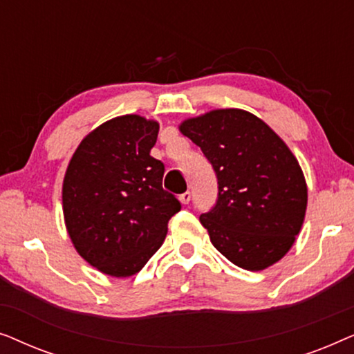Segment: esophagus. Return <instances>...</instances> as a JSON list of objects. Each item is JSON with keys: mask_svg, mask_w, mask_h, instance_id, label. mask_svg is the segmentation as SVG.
Listing matches in <instances>:
<instances>
[{"mask_svg": "<svg viewBox=\"0 0 354 354\" xmlns=\"http://www.w3.org/2000/svg\"><path fill=\"white\" fill-rule=\"evenodd\" d=\"M178 200H180L182 205H188V203H190V200H192V193L190 192L182 193V195L178 196Z\"/></svg>", "mask_w": 354, "mask_h": 354, "instance_id": "obj_1", "label": "esophagus"}]
</instances>
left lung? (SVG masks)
I'll return each instance as SVG.
<instances>
[{
	"instance_id": "left-lung-1",
	"label": "left lung",
	"mask_w": 354,
	"mask_h": 354,
	"mask_svg": "<svg viewBox=\"0 0 354 354\" xmlns=\"http://www.w3.org/2000/svg\"><path fill=\"white\" fill-rule=\"evenodd\" d=\"M178 129L201 148L217 176L216 205L200 216L214 248L246 270L282 259L308 205L303 171L283 140L243 109L209 111Z\"/></svg>"
}]
</instances>
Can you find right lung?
I'll return each mask as SVG.
<instances>
[{
	"label": "right lung",
	"mask_w": 354,
	"mask_h": 354,
	"mask_svg": "<svg viewBox=\"0 0 354 354\" xmlns=\"http://www.w3.org/2000/svg\"><path fill=\"white\" fill-rule=\"evenodd\" d=\"M158 132L156 120L114 118L82 140L67 166V234L86 263L113 277L142 270L182 207L162 188L164 164L149 154Z\"/></svg>",
	"instance_id": "right-lung-1"
}]
</instances>
